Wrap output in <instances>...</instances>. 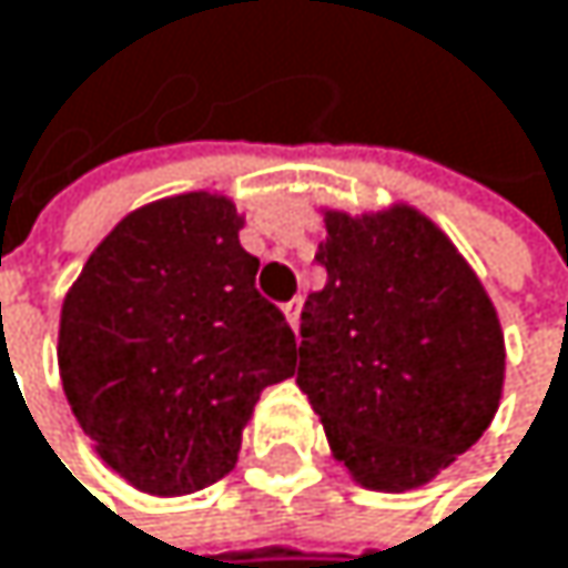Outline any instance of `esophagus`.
I'll use <instances>...</instances> for the list:
<instances>
[{"instance_id": "obj_1", "label": "esophagus", "mask_w": 568, "mask_h": 568, "mask_svg": "<svg viewBox=\"0 0 568 568\" xmlns=\"http://www.w3.org/2000/svg\"><path fill=\"white\" fill-rule=\"evenodd\" d=\"M281 311H284L287 324H291V327L297 331V324H301V301H287V304L281 307Z\"/></svg>"}]
</instances>
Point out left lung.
<instances>
[{
	"label": "left lung",
	"instance_id": "1",
	"mask_svg": "<svg viewBox=\"0 0 568 568\" xmlns=\"http://www.w3.org/2000/svg\"><path fill=\"white\" fill-rule=\"evenodd\" d=\"M321 214L327 284L301 314L297 387L354 483L407 493L493 424L503 327L476 271L424 211L397 201Z\"/></svg>",
	"mask_w": 568,
	"mask_h": 568
}]
</instances>
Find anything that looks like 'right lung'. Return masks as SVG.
Segmentation results:
<instances>
[{
  "label": "right lung",
  "instance_id": "1",
  "mask_svg": "<svg viewBox=\"0 0 568 568\" xmlns=\"http://www.w3.org/2000/svg\"><path fill=\"white\" fill-rule=\"evenodd\" d=\"M244 217L217 191L125 214L59 317V377L92 449L148 496L227 476L261 390L294 377L297 341L254 291Z\"/></svg>",
  "mask_w": 568,
  "mask_h": 568
}]
</instances>
